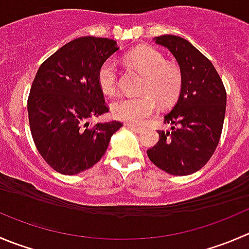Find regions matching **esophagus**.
I'll list each match as a JSON object with an SVG mask.
<instances>
[{
	"label": "esophagus",
	"instance_id": "obj_1",
	"mask_svg": "<svg viewBox=\"0 0 249 249\" xmlns=\"http://www.w3.org/2000/svg\"><path fill=\"white\" fill-rule=\"evenodd\" d=\"M126 125L127 127H129V129H131V130H134L135 132H140L142 130V127H140V126H136V125H132V124H129V123H127V124H125Z\"/></svg>",
	"mask_w": 249,
	"mask_h": 249
}]
</instances>
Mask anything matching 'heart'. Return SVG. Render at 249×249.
Instances as JSON below:
<instances>
[{
  "label": "heart",
  "instance_id": "b5f03b06",
  "mask_svg": "<svg viewBox=\"0 0 249 249\" xmlns=\"http://www.w3.org/2000/svg\"><path fill=\"white\" fill-rule=\"evenodd\" d=\"M126 62L144 74L142 92L137 97L118 98L112 105V114L117 119L140 124L157 112V101L163 105L173 102L181 89V73L174 64L165 63V58L152 47H141L126 55ZM98 84L107 95L115 93L118 88V68L114 59L106 60L98 69Z\"/></svg>",
  "mask_w": 249,
  "mask_h": 249
}]
</instances>
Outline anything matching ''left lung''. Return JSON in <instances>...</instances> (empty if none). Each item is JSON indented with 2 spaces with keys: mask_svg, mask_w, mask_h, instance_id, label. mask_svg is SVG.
<instances>
[{
  "mask_svg": "<svg viewBox=\"0 0 249 249\" xmlns=\"http://www.w3.org/2000/svg\"><path fill=\"white\" fill-rule=\"evenodd\" d=\"M175 57L181 73L178 102L164 117L170 129L147 151L154 165L171 175L198 171L215 151L223 130L226 91L211 60L191 42L175 35L153 38Z\"/></svg>",
  "mask_w": 249,
  "mask_h": 249,
  "instance_id": "obj_1",
  "label": "left lung"
}]
</instances>
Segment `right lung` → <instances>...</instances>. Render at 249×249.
Instances as JSON below:
<instances>
[{"label": "right lung", "instance_id": "right-lung-1", "mask_svg": "<svg viewBox=\"0 0 249 249\" xmlns=\"http://www.w3.org/2000/svg\"><path fill=\"white\" fill-rule=\"evenodd\" d=\"M119 47L110 38L84 36L66 43L43 62L28 100L29 124L46 163L64 175L90 169L103 157L117 120L90 126L107 113L98 69Z\"/></svg>", "mask_w": 249, "mask_h": 249}]
</instances>
